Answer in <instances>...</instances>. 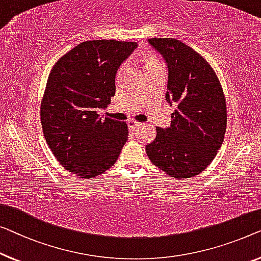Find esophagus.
<instances>
[{
  "instance_id": "obj_1",
  "label": "esophagus",
  "mask_w": 261,
  "mask_h": 261,
  "mask_svg": "<svg viewBox=\"0 0 261 261\" xmlns=\"http://www.w3.org/2000/svg\"><path fill=\"white\" fill-rule=\"evenodd\" d=\"M127 124H129V127H130V129H132V130H134V129H137V127L141 126V123H139V122H136L135 119H130L129 122H127Z\"/></svg>"
}]
</instances>
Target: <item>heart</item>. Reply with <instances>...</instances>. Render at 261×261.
<instances>
[{
	"label": "heart",
	"instance_id": "obj_1",
	"mask_svg": "<svg viewBox=\"0 0 261 261\" xmlns=\"http://www.w3.org/2000/svg\"><path fill=\"white\" fill-rule=\"evenodd\" d=\"M145 60V64H146V69L152 68V67H158V65H163L162 62L159 61V58L157 56L152 55V54H149V55H145L144 57Z\"/></svg>",
	"mask_w": 261,
	"mask_h": 261
}]
</instances>
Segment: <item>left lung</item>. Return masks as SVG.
<instances>
[{
	"instance_id": "obj_1",
	"label": "left lung",
	"mask_w": 261,
	"mask_h": 261,
	"mask_svg": "<svg viewBox=\"0 0 261 261\" xmlns=\"http://www.w3.org/2000/svg\"><path fill=\"white\" fill-rule=\"evenodd\" d=\"M169 67L166 99L177 106L169 129L155 127L147 157L177 179L199 174L223 144L227 124L226 98L215 70L205 58L176 38H150Z\"/></svg>"
}]
</instances>
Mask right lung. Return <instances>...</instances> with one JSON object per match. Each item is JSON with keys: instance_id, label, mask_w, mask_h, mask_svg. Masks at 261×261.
<instances>
[{"instance_id": "right-lung-1", "label": "right lung", "mask_w": 261, "mask_h": 261, "mask_svg": "<svg viewBox=\"0 0 261 261\" xmlns=\"http://www.w3.org/2000/svg\"><path fill=\"white\" fill-rule=\"evenodd\" d=\"M136 42H83L58 60L41 102L42 130L53 154L77 177L90 179L110 169L127 141L125 122L98 111L115 96L119 65Z\"/></svg>"}]
</instances>
